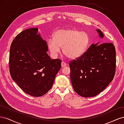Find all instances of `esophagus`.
Wrapping results in <instances>:
<instances>
[{
    "label": "esophagus",
    "instance_id": "34e87169",
    "mask_svg": "<svg viewBox=\"0 0 124 124\" xmlns=\"http://www.w3.org/2000/svg\"><path fill=\"white\" fill-rule=\"evenodd\" d=\"M61 66H62V68H63V67H66L67 66V64H66V63L65 62L62 61L61 63Z\"/></svg>",
    "mask_w": 124,
    "mask_h": 124
}]
</instances>
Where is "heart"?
I'll use <instances>...</instances> for the list:
<instances>
[{"label": "heart", "mask_w": 124, "mask_h": 124, "mask_svg": "<svg viewBox=\"0 0 124 124\" xmlns=\"http://www.w3.org/2000/svg\"><path fill=\"white\" fill-rule=\"evenodd\" d=\"M90 44L88 33L75 29H59L53 35V39L47 41V46L52 57L57 56L62 47L63 53L71 59H76L83 56Z\"/></svg>", "instance_id": "obj_1"}]
</instances>
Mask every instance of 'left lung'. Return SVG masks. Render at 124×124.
<instances>
[{"label":"left lung","instance_id":"left-lung-1","mask_svg":"<svg viewBox=\"0 0 124 124\" xmlns=\"http://www.w3.org/2000/svg\"><path fill=\"white\" fill-rule=\"evenodd\" d=\"M98 35H104L96 29ZM92 44L85 54L70 62V79L73 88L83 97H94L113 80L116 68V51L112 43Z\"/></svg>","mask_w":124,"mask_h":124}]
</instances>
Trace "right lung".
I'll return each mask as SVG.
<instances>
[{"label": "right lung", "instance_id": "add662e5", "mask_svg": "<svg viewBox=\"0 0 124 124\" xmlns=\"http://www.w3.org/2000/svg\"><path fill=\"white\" fill-rule=\"evenodd\" d=\"M47 51V43L38 33V28L22 31L11 43L9 55L11 78L31 96L40 97L49 91L61 68V60L51 59Z\"/></svg>", "mask_w": 124, "mask_h": 124}]
</instances>
